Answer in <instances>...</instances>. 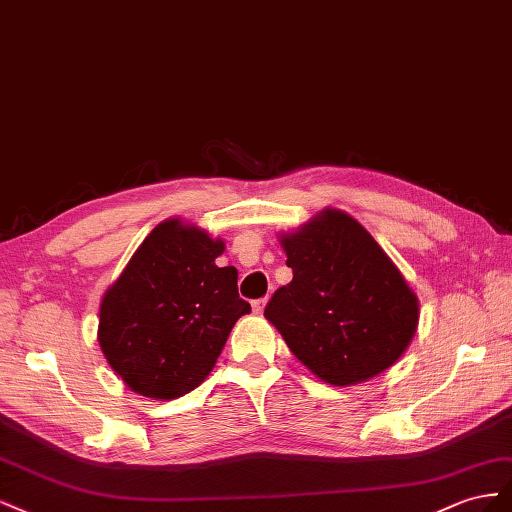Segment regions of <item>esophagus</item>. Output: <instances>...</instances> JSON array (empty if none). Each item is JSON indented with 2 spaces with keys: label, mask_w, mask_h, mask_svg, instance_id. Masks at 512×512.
Masks as SVG:
<instances>
[{
  "label": "esophagus",
  "mask_w": 512,
  "mask_h": 512,
  "mask_svg": "<svg viewBox=\"0 0 512 512\" xmlns=\"http://www.w3.org/2000/svg\"><path fill=\"white\" fill-rule=\"evenodd\" d=\"M266 304H268V298H261V300H255V302H253V313H257V315H261V313H264V309H266Z\"/></svg>",
  "instance_id": "1"
}]
</instances>
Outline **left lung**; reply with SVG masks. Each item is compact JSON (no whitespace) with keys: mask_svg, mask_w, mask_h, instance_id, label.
Listing matches in <instances>:
<instances>
[{"mask_svg":"<svg viewBox=\"0 0 512 512\" xmlns=\"http://www.w3.org/2000/svg\"><path fill=\"white\" fill-rule=\"evenodd\" d=\"M279 242L294 272L266 319L306 369L330 386L369 382L410 347L418 296L354 216L326 208Z\"/></svg>","mask_w":512,"mask_h":512,"instance_id":"8db88e82","label":"left lung"}]
</instances>
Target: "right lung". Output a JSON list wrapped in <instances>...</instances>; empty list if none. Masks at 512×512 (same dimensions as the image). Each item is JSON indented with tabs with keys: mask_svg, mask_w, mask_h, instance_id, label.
Instances as JSON below:
<instances>
[{
	"mask_svg": "<svg viewBox=\"0 0 512 512\" xmlns=\"http://www.w3.org/2000/svg\"><path fill=\"white\" fill-rule=\"evenodd\" d=\"M223 251L221 238L167 218L102 294L98 345L141 397L171 401L195 390L236 321L251 313L238 296V270L216 266Z\"/></svg>",
	"mask_w": 512,
	"mask_h": 512,
	"instance_id": "1",
	"label": "right lung"
}]
</instances>
